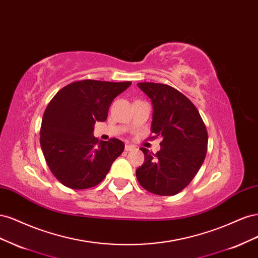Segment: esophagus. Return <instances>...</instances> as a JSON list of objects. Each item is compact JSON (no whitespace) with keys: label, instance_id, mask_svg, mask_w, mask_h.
I'll use <instances>...</instances> for the list:
<instances>
[{"label":"esophagus","instance_id":"34e87169","mask_svg":"<svg viewBox=\"0 0 258 258\" xmlns=\"http://www.w3.org/2000/svg\"><path fill=\"white\" fill-rule=\"evenodd\" d=\"M134 150H136V146H134V145L127 144L126 146H124V151H126V152H130V151H134Z\"/></svg>","mask_w":258,"mask_h":258}]
</instances>
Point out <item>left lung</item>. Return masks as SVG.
<instances>
[{
  "mask_svg": "<svg viewBox=\"0 0 258 258\" xmlns=\"http://www.w3.org/2000/svg\"><path fill=\"white\" fill-rule=\"evenodd\" d=\"M151 98L153 121L150 139L161 138L160 151L142 147L144 163L136 171L143 188L159 196H173L188 185L205 161L208 131L191 101L166 84L139 83Z\"/></svg>",
  "mask_w": 258,
  "mask_h": 258,
  "instance_id": "obj_1",
  "label": "left lung"
}]
</instances>
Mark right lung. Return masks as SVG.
Returning a JSON list of instances; mask_svg holds the SVG:
<instances>
[{"label": "right lung", "instance_id": "right-lung-1", "mask_svg": "<svg viewBox=\"0 0 258 258\" xmlns=\"http://www.w3.org/2000/svg\"><path fill=\"white\" fill-rule=\"evenodd\" d=\"M131 82H73L60 89L43 115L40 142L46 163L58 181L72 189L98 185L123 152L118 139L99 141L96 121H105L113 100Z\"/></svg>", "mask_w": 258, "mask_h": 258}]
</instances>
